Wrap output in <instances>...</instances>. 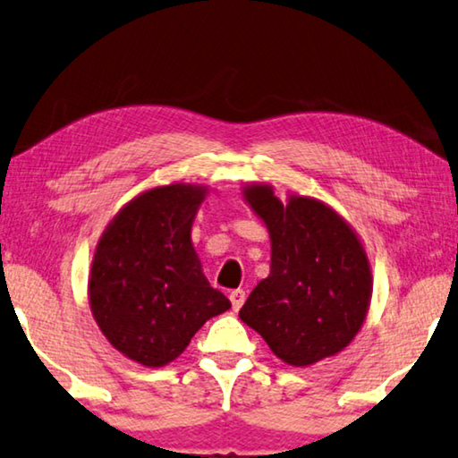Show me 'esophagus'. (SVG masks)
<instances>
[{
  "label": "esophagus",
  "mask_w": 458,
  "mask_h": 458,
  "mask_svg": "<svg viewBox=\"0 0 458 458\" xmlns=\"http://www.w3.org/2000/svg\"><path fill=\"white\" fill-rule=\"evenodd\" d=\"M229 300H231V304H233V310H239L243 306V302H245V290H242V288L231 290L229 292Z\"/></svg>",
  "instance_id": "obj_1"
}]
</instances>
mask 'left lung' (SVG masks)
<instances>
[{"mask_svg": "<svg viewBox=\"0 0 458 458\" xmlns=\"http://www.w3.org/2000/svg\"><path fill=\"white\" fill-rule=\"evenodd\" d=\"M272 242L269 276L239 310L284 363L306 367L355 339L369 310V259L351 225L317 199L276 197L272 186L243 189Z\"/></svg>", "mask_w": 458, "mask_h": 458, "instance_id": "8db88e82", "label": "left lung"}]
</instances>
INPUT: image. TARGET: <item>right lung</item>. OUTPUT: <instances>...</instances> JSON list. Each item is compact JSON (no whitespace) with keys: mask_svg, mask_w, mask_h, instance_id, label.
Returning <instances> with one entry per match:
<instances>
[{"mask_svg":"<svg viewBox=\"0 0 458 458\" xmlns=\"http://www.w3.org/2000/svg\"><path fill=\"white\" fill-rule=\"evenodd\" d=\"M205 197V186L184 182L141 192L97 243L89 304L105 339L131 361H174L208 318L231 309L205 278L191 242Z\"/></svg>","mask_w":458,"mask_h":458,"instance_id":"obj_1","label":"right lung"}]
</instances>
